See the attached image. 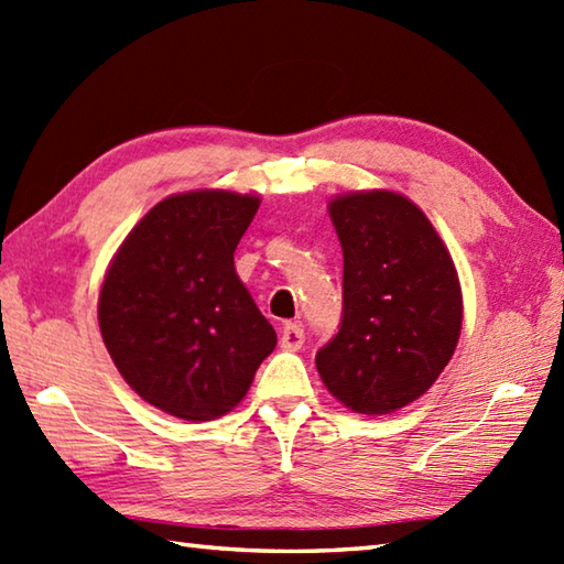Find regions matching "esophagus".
<instances>
[{
  "label": "esophagus",
  "mask_w": 564,
  "mask_h": 564,
  "mask_svg": "<svg viewBox=\"0 0 564 564\" xmlns=\"http://www.w3.org/2000/svg\"><path fill=\"white\" fill-rule=\"evenodd\" d=\"M305 341V332L301 325H295V322H289V325H283L281 329V349L285 351H297Z\"/></svg>",
  "instance_id": "1"
}]
</instances>
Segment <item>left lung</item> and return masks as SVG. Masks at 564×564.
Returning a JSON list of instances; mask_svg holds the SVG:
<instances>
[{"mask_svg":"<svg viewBox=\"0 0 564 564\" xmlns=\"http://www.w3.org/2000/svg\"><path fill=\"white\" fill-rule=\"evenodd\" d=\"M327 210L344 251V317L315 356L317 373L351 412L390 414L422 398L458 346V271L436 227L402 194L351 191Z\"/></svg>","mask_w":564,"mask_h":564,"instance_id":"left-lung-1","label":"left lung"}]
</instances>
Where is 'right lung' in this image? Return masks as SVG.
Here are the masks:
<instances>
[{"instance_id": "obj_1", "label": "right lung", "mask_w": 564, "mask_h": 564, "mask_svg": "<svg viewBox=\"0 0 564 564\" xmlns=\"http://www.w3.org/2000/svg\"><path fill=\"white\" fill-rule=\"evenodd\" d=\"M259 196L174 194L142 215L99 291V329L142 400L184 422H213L245 400L275 332L235 271Z\"/></svg>"}]
</instances>
